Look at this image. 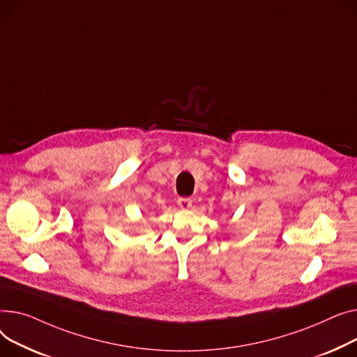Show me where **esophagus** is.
<instances>
[{
	"mask_svg": "<svg viewBox=\"0 0 357 357\" xmlns=\"http://www.w3.org/2000/svg\"><path fill=\"white\" fill-rule=\"evenodd\" d=\"M177 204H178L180 208H183V211H187V208L192 207V199H188V197H180V199L177 200Z\"/></svg>",
	"mask_w": 357,
	"mask_h": 357,
	"instance_id": "esophagus-1",
	"label": "esophagus"
}]
</instances>
